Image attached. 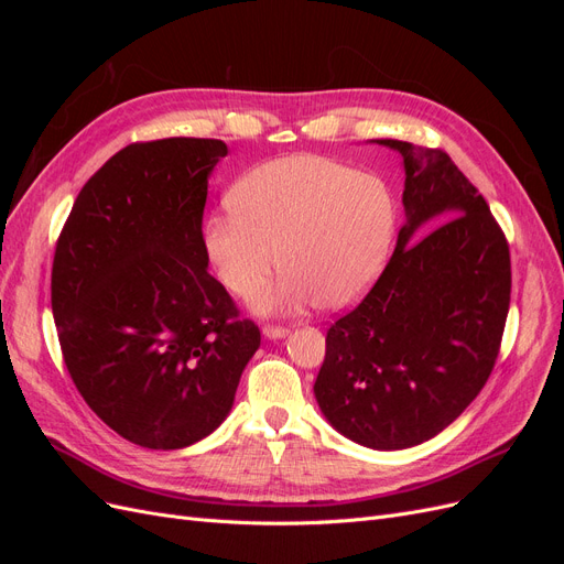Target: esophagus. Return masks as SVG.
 I'll use <instances>...</instances> for the list:
<instances>
[{
	"instance_id": "1",
	"label": "esophagus",
	"mask_w": 564,
	"mask_h": 564,
	"mask_svg": "<svg viewBox=\"0 0 564 564\" xmlns=\"http://www.w3.org/2000/svg\"><path fill=\"white\" fill-rule=\"evenodd\" d=\"M263 334H265L268 338H282V336L289 334V327H282V324H265Z\"/></svg>"
}]
</instances>
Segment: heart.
Wrapping results in <instances>:
<instances>
[{"instance_id": "heart-1", "label": "heart", "mask_w": 564, "mask_h": 564, "mask_svg": "<svg viewBox=\"0 0 564 564\" xmlns=\"http://www.w3.org/2000/svg\"><path fill=\"white\" fill-rule=\"evenodd\" d=\"M230 209L204 226V249L218 282L251 299L286 272L263 311L317 303L344 308L381 275L398 228L390 185L313 152L253 166L230 193Z\"/></svg>"}]
</instances>
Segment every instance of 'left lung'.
Masks as SVG:
<instances>
[{
    "instance_id": "8db88e82",
    "label": "left lung",
    "mask_w": 564,
    "mask_h": 564,
    "mask_svg": "<svg viewBox=\"0 0 564 564\" xmlns=\"http://www.w3.org/2000/svg\"><path fill=\"white\" fill-rule=\"evenodd\" d=\"M404 162L406 226L377 284L327 329L322 414L371 449L435 437L480 395L510 305V249L445 150L377 141Z\"/></svg>"
}]
</instances>
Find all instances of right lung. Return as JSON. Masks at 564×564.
Instances as JSON below:
<instances>
[{
  "label": "right lung",
  "instance_id": "add662e5",
  "mask_svg": "<svg viewBox=\"0 0 564 564\" xmlns=\"http://www.w3.org/2000/svg\"><path fill=\"white\" fill-rule=\"evenodd\" d=\"M218 139L122 148L84 183L58 235L51 308L63 362L106 425L181 449L230 412L261 332L207 272L202 216Z\"/></svg>",
  "mask_w": 564,
  "mask_h": 564
}]
</instances>
